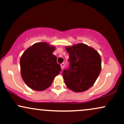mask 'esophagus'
I'll use <instances>...</instances> for the list:
<instances>
[{"mask_svg":"<svg viewBox=\"0 0 124 124\" xmlns=\"http://www.w3.org/2000/svg\"><path fill=\"white\" fill-rule=\"evenodd\" d=\"M64 66H65V63H61V69H62V70H63V68H64Z\"/></svg>","mask_w":124,"mask_h":124,"instance_id":"esophagus-1","label":"esophagus"}]
</instances>
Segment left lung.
<instances>
[{"mask_svg": "<svg viewBox=\"0 0 124 124\" xmlns=\"http://www.w3.org/2000/svg\"><path fill=\"white\" fill-rule=\"evenodd\" d=\"M66 49L69 54V67L62 72L66 85L76 92L88 90L95 83L101 71L99 54L83 44L66 47Z\"/></svg>", "mask_w": 124, "mask_h": 124, "instance_id": "obj_1", "label": "left lung"}]
</instances>
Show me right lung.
Instances as JSON below:
<instances>
[{
	"label": "right lung",
	"instance_id": "right-lung-1",
	"mask_svg": "<svg viewBox=\"0 0 124 124\" xmlns=\"http://www.w3.org/2000/svg\"><path fill=\"white\" fill-rule=\"evenodd\" d=\"M55 47L45 42L33 45L25 51L20 61L21 74L26 85L33 90L43 91L52 85L61 71L57 58L53 54Z\"/></svg>",
	"mask_w": 124,
	"mask_h": 124
}]
</instances>
